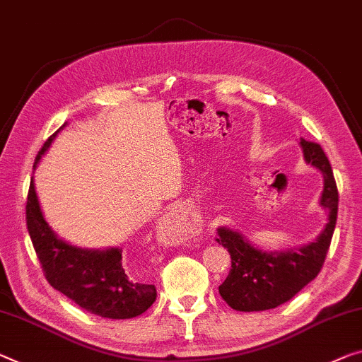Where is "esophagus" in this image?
Wrapping results in <instances>:
<instances>
[{"instance_id":"1","label":"esophagus","mask_w":362,"mask_h":362,"mask_svg":"<svg viewBox=\"0 0 362 362\" xmlns=\"http://www.w3.org/2000/svg\"><path fill=\"white\" fill-rule=\"evenodd\" d=\"M177 221H185V215L182 214H180V212H170V214H166L165 216H163V223L165 225H173V223H177ZM182 225H186V235H192V233H197V230H199V226H200V221L199 220H189L187 223H182Z\"/></svg>"}]
</instances>
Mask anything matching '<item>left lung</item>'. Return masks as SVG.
Instances as JSON below:
<instances>
[{
	"label": "left lung",
	"mask_w": 362,
	"mask_h": 362,
	"mask_svg": "<svg viewBox=\"0 0 362 362\" xmlns=\"http://www.w3.org/2000/svg\"><path fill=\"white\" fill-rule=\"evenodd\" d=\"M304 160L324 175L320 205L329 210V223L314 243L286 252H264L251 246L243 235L218 228L216 243L228 249L231 269L218 286L226 304L241 313L267 310L290 301L294 294L319 275L329 252L338 214V189L332 165L319 144L301 139Z\"/></svg>",
	"instance_id": "obj_1"
}]
</instances>
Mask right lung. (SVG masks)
<instances>
[{
  "mask_svg": "<svg viewBox=\"0 0 362 362\" xmlns=\"http://www.w3.org/2000/svg\"><path fill=\"white\" fill-rule=\"evenodd\" d=\"M64 124L59 127L63 129ZM47 139L35 157V168L54 136ZM27 230L42 270L54 290L88 313L107 319H132L146 313L157 298L155 285L137 281L124 272L123 249H81L59 239L43 218L33 177L25 205Z\"/></svg>",
  "mask_w": 362,
  "mask_h": 362,
  "instance_id": "right-lung-1",
  "label": "right lung"
}]
</instances>
